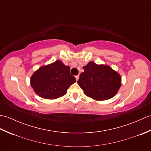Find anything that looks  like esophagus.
<instances>
[{"label": "esophagus", "instance_id": "1", "mask_svg": "<svg viewBox=\"0 0 151 151\" xmlns=\"http://www.w3.org/2000/svg\"><path fill=\"white\" fill-rule=\"evenodd\" d=\"M75 78H76V81H78V78H79V75H77V76H75Z\"/></svg>", "mask_w": 151, "mask_h": 151}]
</instances>
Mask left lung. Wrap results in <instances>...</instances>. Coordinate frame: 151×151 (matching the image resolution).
<instances>
[{
	"instance_id": "left-lung-1",
	"label": "left lung",
	"mask_w": 151,
	"mask_h": 151,
	"mask_svg": "<svg viewBox=\"0 0 151 151\" xmlns=\"http://www.w3.org/2000/svg\"><path fill=\"white\" fill-rule=\"evenodd\" d=\"M83 69L84 72L81 74L77 83L87 97L95 101H105L117 93L121 77L111 67L89 62Z\"/></svg>"
}]
</instances>
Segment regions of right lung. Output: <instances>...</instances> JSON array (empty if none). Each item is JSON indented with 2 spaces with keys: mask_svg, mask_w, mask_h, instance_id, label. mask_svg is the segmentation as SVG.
I'll list each match as a JSON object with an SVG mask.
<instances>
[{
  "mask_svg": "<svg viewBox=\"0 0 151 151\" xmlns=\"http://www.w3.org/2000/svg\"><path fill=\"white\" fill-rule=\"evenodd\" d=\"M75 82V77L70 74V67L60 60L41 66L30 78V85L34 92L46 99L63 97Z\"/></svg>",
  "mask_w": 151,
  "mask_h": 151,
  "instance_id": "obj_1",
  "label": "right lung"
}]
</instances>
